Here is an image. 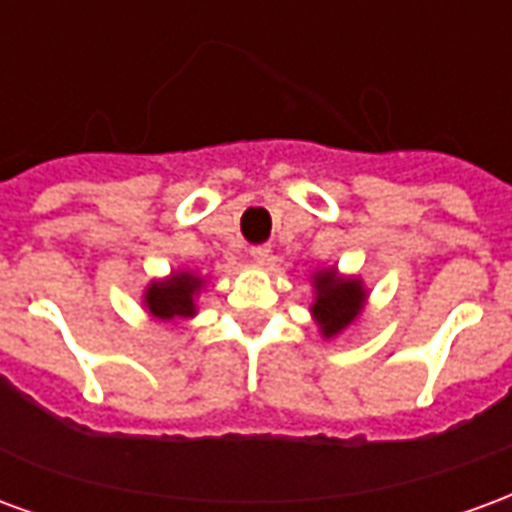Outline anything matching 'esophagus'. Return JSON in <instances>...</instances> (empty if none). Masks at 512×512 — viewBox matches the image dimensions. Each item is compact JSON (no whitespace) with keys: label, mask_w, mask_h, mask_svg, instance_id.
<instances>
[{"label":"esophagus","mask_w":512,"mask_h":512,"mask_svg":"<svg viewBox=\"0 0 512 512\" xmlns=\"http://www.w3.org/2000/svg\"><path fill=\"white\" fill-rule=\"evenodd\" d=\"M249 257H252V260H255L257 266H266V263H268V257H271V249H268L266 244L252 246V249H249Z\"/></svg>","instance_id":"esophagus-1"}]
</instances>
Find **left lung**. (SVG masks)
Masks as SVG:
<instances>
[{
    "mask_svg": "<svg viewBox=\"0 0 512 512\" xmlns=\"http://www.w3.org/2000/svg\"><path fill=\"white\" fill-rule=\"evenodd\" d=\"M312 304L310 315L318 323L323 340H334L359 323L370 299L365 279L356 274H340L337 266L315 268L310 274Z\"/></svg>",
    "mask_w": 512,
    "mask_h": 512,
    "instance_id": "left-lung-1",
    "label": "left lung"
}]
</instances>
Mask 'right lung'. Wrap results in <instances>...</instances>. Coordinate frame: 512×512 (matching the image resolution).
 <instances>
[{
  "instance_id": "1",
  "label": "right lung",
  "mask_w": 512,
  "mask_h": 512,
  "mask_svg": "<svg viewBox=\"0 0 512 512\" xmlns=\"http://www.w3.org/2000/svg\"><path fill=\"white\" fill-rule=\"evenodd\" d=\"M208 285V277L191 268H175L167 277L150 279L142 293V307L156 321H180L197 315V301Z\"/></svg>"
}]
</instances>
